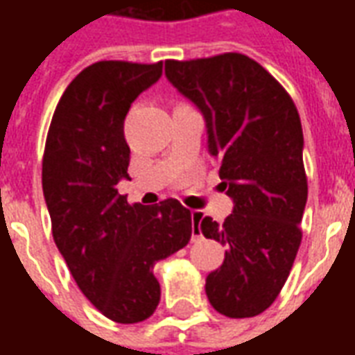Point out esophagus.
Returning a JSON list of instances; mask_svg holds the SVG:
<instances>
[{
  "mask_svg": "<svg viewBox=\"0 0 355 355\" xmlns=\"http://www.w3.org/2000/svg\"><path fill=\"white\" fill-rule=\"evenodd\" d=\"M201 220H203V213H201V211H192V224L196 234H200ZM196 238H198V236H196Z\"/></svg>",
  "mask_w": 355,
  "mask_h": 355,
  "instance_id": "34e87169",
  "label": "esophagus"
}]
</instances>
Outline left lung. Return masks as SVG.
I'll list each match as a JSON object with an SVG mask.
<instances>
[{"mask_svg": "<svg viewBox=\"0 0 355 355\" xmlns=\"http://www.w3.org/2000/svg\"><path fill=\"white\" fill-rule=\"evenodd\" d=\"M165 76L201 110L220 188L234 200L223 224L211 216L200 224L205 238L228 247L207 275L209 302L226 318L259 315L279 295L302 241L308 178L297 106L241 53L165 60Z\"/></svg>", "mask_w": 355, "mask_h": 355, "instance_id": "1", "label": "left lung"}]
</instances>
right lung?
<instances>
[{"mask_svg":"<svg viewBox=\"0 0 355 355\" xmlns=\"http://www.w3.org/2000/svg\"><path fill=\"white\" fill-rule=\"evenodd\" d=\"M163 62L101 60L66 87L51 119L42 182L53 239L81 293L116 323L148 320L162 289L154 264L190 241L192 215L180 201L127 203L123 121L132 101L162 78Z\"/></svg>","mask_w":355,"mask_h":355,"instance_id":"add662e5","label":"right lung"}]
</instances>
